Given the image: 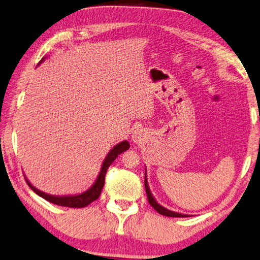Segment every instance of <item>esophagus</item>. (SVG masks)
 Masks as SVG:
<instances>
[{
    "label": "esophagus",
    "mask_w": 260,
    "mask_h": 260,
    "mask_svg": "<svg viewBox=\"0 0 260 260\" xmlns=\"http://www.w3.org/2000/svg\"><path fill=\"white\" fill-rule=\"evenodd\" d=\"M133 141L134 143H141L143 141V136H142V133L141 131H135V133L133 134Z\"/></svg>",
    "instance_id": "obj_1"
}]
</instances>
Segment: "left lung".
Listing matches in <instances>:
<instances>
[{"label":"left lung","instance_id":"obj_1","mask_svg":"<svg viewBox=\"0 0 260 260\" xmlns=\"http://www.w3.org/2000/svg\"><path fill=\"white\" fill-rule=\"evenodd\" d=\"M144 183H145V190H146L147 199H149V203L153 207L155 210L158 211L159 214L164 215V216H169V217H187V216H188V215H183V214H180V213H175V211L169 210L167 208H165V207L160 206L157 201H155V199L153 198V195H152V193H151V190H150L149 183H147L146 170H145V180H144Z\"/></svg>","mask_w":260,"mask_h":260}]
</instances>
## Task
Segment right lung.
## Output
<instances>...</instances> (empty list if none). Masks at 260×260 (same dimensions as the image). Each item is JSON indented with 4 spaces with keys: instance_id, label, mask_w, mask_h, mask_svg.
I'll use <instances>...</instances> for the list:
<instances>
[{
    "instance_id": "right-lung-1",
    "label": "right lung",
    "mask_w": 260,
    "mask_h": 260,
    "mask_svg": "<svg viewBox=\"0 0 260 260\" xmlns=\"http://www.w3.org/2000/svg\"><path fill=\"white\" fill-rule=\"evenodd\" d=\"M43 60H44V58L41 61H39V63H42ZM129 147H130V144L126 141H123L119 144H117V145H115L113 149L110 150V152L107 154L105 160H103L101 171H100L96 180H95V182L93 183V186H91L89 189L83 191V193H81V194L66 195V197H55V195L44 193V191L37 189L36 187L31 185L27 179H25L26 183L29 185L30 188L32 189L36 194L39 195V197H42L43 199H45L46 201H49L51 203H54V205H57V206L70 207V208H83V207L88 206L89 203H91L96 199H99L103 186H105V177H106L108 167H109L111 164L114 162L115 159H116L119 154H121L122 152H124V151H126V150H129Z\"/></svg>"
}]
</instances>
